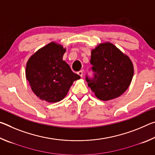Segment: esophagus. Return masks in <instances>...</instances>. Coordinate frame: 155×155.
<instances>
[{"mask_svg": "<svg viewBox=\"0 0 155 155\" xmlns=\"http://www.w3.org/2000/svg\"><path fill=\"white\" fill-rule=\"evenodd\" d=\"M77 74L80 76V77H82L83 76V70H80V71H78V72H77Z\"/></svg>", "mask_w": 155, "mask_h": 155, "instance_id": "obj_1", "label": "esophagus"}]
</instances>
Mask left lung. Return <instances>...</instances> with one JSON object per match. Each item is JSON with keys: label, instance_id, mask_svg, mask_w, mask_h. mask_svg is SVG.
<instances>
[{"label": "left lung", "instance_id": "8db88e82", "mask_svg": "<svg viewBox=\"0 0 155 155\" xmlns=\"http://www.w3.org/2000/svg\"><path fill=\"white\" fill-rule=\"evenodd\" d=\"M90 63L94 77L87 74L85 79L98 99L109 101L127 90L133 77V65L114 44H101L92 50Z\"/></svg>", "mask_w": 155, "mask_h": 155}]
</instances>
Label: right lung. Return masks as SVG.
I'll list each match as a JSON object with an SVG mask.
<instances>
[{"mask_svg":"<svg viewBox=\"0 0 155 155\" xmlns=\"http://www.w3.org/2000/svg\"><path fill=\"white\" fill-rule=\"evenodd\" d=\"M65 49L52 42L31 57L26 77L37 96L48 103L59 102L66 96L74 81L81 78L63 61Z\"/></svg>","mask_w":155,"mask_h":155,"instance_id":"add662e5","label":"right lung"}]
</instances>
